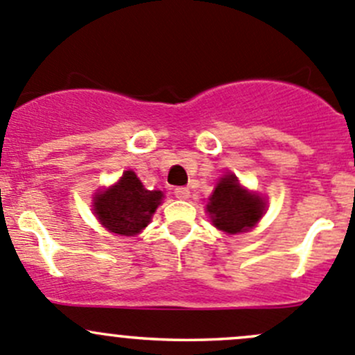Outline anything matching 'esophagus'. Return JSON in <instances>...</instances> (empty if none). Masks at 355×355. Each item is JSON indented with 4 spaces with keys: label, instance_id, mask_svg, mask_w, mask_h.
<instances>
[{
    "label": "esophagus",
    "instance_id": "obj_1",
    "mask_svg": "<svg viewBox=\"0 0 355 355\" xmlns=\"http://www.w3.org/2000/svg\"><path fill=\"white\" fill-rule=\"evenodd\" d=\"M174 195H176V198H179V200H186V198H189V189L188 188H176L174 189Z\"/></svg>",
    "mask_w": 355,
    "mask_h": 355
}]
</instances>
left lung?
Segmentation results:
<instances>
[{"instance_id":"1","label":"left lung","mask_w":355,"mask_h":355,"mask_svg":"<svg viewBox=\"0 0 355 355\" xmlns=\"http://www.w3.org/2000/svg\"><path fill=\"white\" fill-rule=\"evenodd\" d=\"M207 210L212 217L214 226L236 234L257 224L264 212V202L261 196L252 195L241 188L236 176L226 174L217 182Z\"/></svg>"}]
</instances>
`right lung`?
I'll list each match as a JSON object with an SVG mask.
<instances>
[{"instance_id":"right-lung-1","label":"right lung","mask_w":355,"mask_h":355,"mask_svg":"<svg viewBox=\"0 0 355 355\" xmlns=\"http://www.w3.org/2000/svg\"><path fill=\"white\" fill-rule=\"evenodd\" d=\"M162 200V191H150L132 171L94 196V214L108 231L124 236L139 233Z\"/></svg>"}]
</instances>
